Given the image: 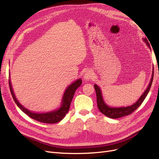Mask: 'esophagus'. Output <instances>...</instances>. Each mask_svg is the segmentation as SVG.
<instances>
[{
    "instance_id": "obj_1",
    "label": "esophagus",
    "mask_w": 159,
    "mask_h": 159,
    "mask_svg": "<svg viewBox=\"0 0 159 159\" xmlns=\"http://www.w3.org/2000/svg\"><path fill=\"white\" fill-rule=\"evenodd\" d=\"M93 74L91 71H87L84 75V78L85 80H89L93 78Z\"/></svg>"
}]
</instances>
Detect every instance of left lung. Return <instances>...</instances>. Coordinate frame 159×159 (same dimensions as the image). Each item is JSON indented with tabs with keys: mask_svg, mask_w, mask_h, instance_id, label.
Wrapping results in <instances>:
<instances>
[{
	"mask_svg": "<svg viewBox=\"0 0 159 159\" xmlns=\"http://www.w3.org/2000/svg\"><path fill=\"white\" fill-rule=\"evenodd\" d=\"M143 40L145 42L146 44L148 46L149 48L151 49L150 44L148 42V40L147 38H143ZM154 69V68H153ZM153 76H154V70H152V77L151 80L149 82V84L147 89L145 90V92L143 93V95L141 96V98L138 99L137 102L133 104L131 106H127V107H111L104 102L103 99L102 94V91H101L100 88L98 87V85L95 84L94 88L95 89L96 92V96H97V103H98V107L99 110L102 112L103 114H104L105 116H107L109 118L111 119H117L119 117H122L124 116H126V115H129L131 113H132L134 111H135L143 103V102L145 100V98L148 93L149 92V90L151 89V85L152 83V80H153Z\"/></svg>",
	"mask_w": 159,
	"mask_h": 159,
	"instance_id": "1",
	"label": "left lung"
}]
</instances>
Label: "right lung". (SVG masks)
Returning <instances> with one entry per match:
<instances>
[{"mask_svg": "<svg viewBox=\"0 0 159 159\" xmlns=\"http://www.w3.org/2000/svg\"><path fill=\"white\" fill-rule=\"evenodd\" d=\"M81 83H82V80L81 79H79L74 81V83H72L67 88L64 93L63 98H62L61 107L58 109L53 111L50 112L38 113H34L32 111H30L29 110H28L25 107H24L22 105L18 102V101L16 98L15 95H14L11 80L9 79V86H10L11 92L14 102L16 103L17 106L20 108L24 113H26L32 119L36 120V121L44 123H56L60 121L61 120L64 118L68 112V111L70 109V104L72 99L74 98V95L75 92V91L81 85Z\"/></svg>", "mask_w": 159, "mask_h": 159, "instance_id": "1", "label": "right lung"}]
</instances>
